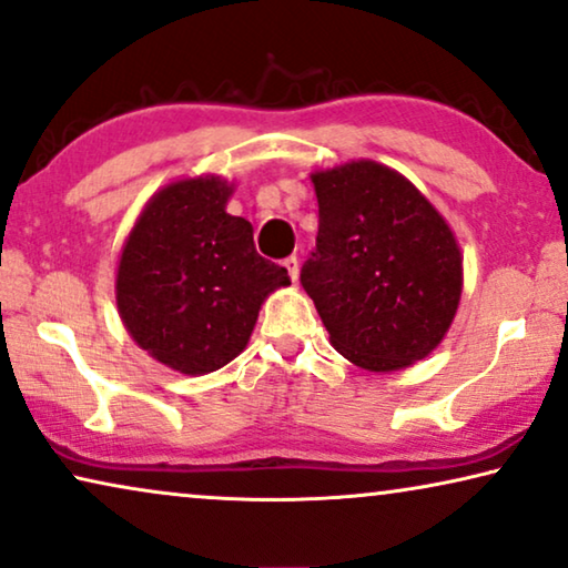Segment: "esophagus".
<instances>
[{
	"label": "esophagus",
	"instance_id": "34e87169",
	"mask_svg": "<svg viewBox=\"0 0 568 568\" xmlns=\"http://www.w3.org/2000/svg\"><path fill=\"white\" fill-rule=\"evenodd\" d=\"M283 265L287 270V275H291V281H298V257H285Z\"/></svg>",
	"mask_w": 568,
	"mask_h": 568
}]
</instances>
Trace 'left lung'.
<instances>
[{
  "instance_id": "8db88e82",
  "label": "left lung",
  "mask_w": 568,
  "mask_h": 568,
  "mask_svg": "<svg viewBox=\"0 0 568 568\" xmlns=\"http://www.w3.org/2000/svg\"><path fill=\"white\" fill-rule=\"evenodd\" d=\"M316 246L301 285L337 353L396 371L440 345L460 301V250L443 215L388 166L353 162L314 178Z\"/></svg>"
}]
</instances>
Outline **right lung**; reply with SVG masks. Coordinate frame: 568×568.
Here are the masks:
<instances>
[{
  "label": "right lung",
  "instance_id": "add662e5",
  "mask_svg": "<svg viewBox=\"0 0 568 568\" xmlns=\"http://www.w3.org/2000/svg\"><path fill=\"white\" fill-rule=\"evenodd\" d=\"M219 178L180 180L154 195L123 246L118 308L159 363L205 375L242 353L262 301L287 270L260 257L252 223L229 215Z\"/></svg>",
  "mask_w": 568,
  "mask_h": 568
}]
</instances>
